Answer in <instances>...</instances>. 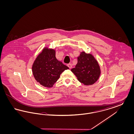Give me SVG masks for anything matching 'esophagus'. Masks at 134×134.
<instances>
[{"mask_svg": "<svg viewBox=\"0 0 134 134\" xmlns=\"http://www.w3.org/2000/svg\"><path fill=\"white\" fill-rule=\"evenodd\" d=\"M67 66H68V67L70 69H71V68L72 67V64H68Z\"/></svg>", "mask_w": 134, "mask_h": 134, "instance_id": "esophagus-1", "label": "esophagus"}]
</instances>
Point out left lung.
<instances>
[{"label":"left lung","instance_id":"left-lung-1","mask_svg":"<svg viewBox=\"0 0 134 134\" xmlns=\"http://www.w3.org/2000/svg\"><path fill=\"white\" fill-rule=\"evenodd\" d=\"M71 71L78 80L84 85H92L96 82L100 74V67L94 57L84 52L77 58V63Z\"/></svg>","mask_w":134,"mask_h":134}]
</instances>
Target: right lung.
Wrapping results in <instances>:
<instances>
[{
    "label": "right lung",
    "mask_w": 134,
    "mask_h": 134,
    "mask_svg": "<svg viewBox=\"0 0 134 134\" xmlns=\"http://www.w3.org/2000/svg\"><path fill=\"white\" fill-rule=\"evenodd\" d=\"M53 49L45 48L38 55L32 65L34 76L43 86L51 87L59 78L61 74L69 68L56 59Z\"/></svg>",
    "instance_id": "add662e5"
}]
</instances>
